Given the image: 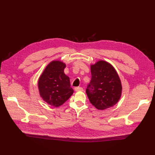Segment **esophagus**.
<instances>
[{
    "instance_id": "34e87169",
    "label": "esophagus",
    "mask_w": 155,
    "mask_h": 155,
    "mask_svg": "<svg viewBox=\"0 0 155 155\" xmlns=\"http://www.w3.org/2000/svg\"><path fill=\"white\" fill-rule=\"evenodd\" d=\"M74 90H75V91H83V88L82 87H77L74 88Z\"/></svg>"
}]
</instances>
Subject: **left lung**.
<instances>
[{
  "label": "left lung",
  "instance_id": "left-lung-1",
  "mask_svg": "<svg viewBox=\"0 0 155 155\" xmlns=\"http://www.w3.org/2000/svg\"><path fill=\"white\" fill-rule=\"evenodd\" d=\"M91 80L86 93L91 103L99 110L113 107L119 101L122 85L114 67L108 62L99 61L91 66Z\"/></svg>",
  "mask_w": 155,
  "mask_h": 155
}]
</instances>
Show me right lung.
I'll return each instance as SVG.
<instances>
[{"label":"right lung","mask_w":155,"mask_h":155,"mask_svg":"<svg viewBox=\"0 0 155 155\" xmlns=\"http://www.w3.org/2000/svg\"><path fill=\"white\" fill-rule=\"evenodd\" d=\"M66 64L59 61L50 62L39 78L38 86L41 97L54 107L64 104L73 93L70 78L64 74Z\"/></svg>","instance_id":"obj_1"}]
</instances>
